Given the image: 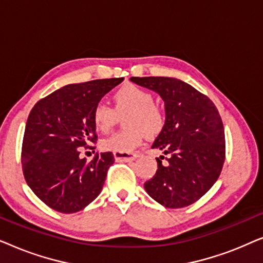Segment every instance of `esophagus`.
<instances>
[{"mask_svg": "<svg viewBox=\"0 0 263 263\" xmlns=\"http://www.w3.org/2000/svg\"><path fill=\"white\" fill-rule=\"evenodd\" d=\"M114 157H115V160H116V161H125V163H128V161H133L134 159H136V158H138L139 156L136 153H118V152H115Z\"/></svg>", "mask_w": 263, "mask_h": 263, "instance_id": "obj_1", "label": "esophagus"}]
</instances>
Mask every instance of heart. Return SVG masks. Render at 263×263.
Returning <instances> with one entry per match:
<instances>
[{"label": "heart", "instance_id": "b5f03b06", "mask_svg": "<svg viewBox=\"0 0 263 263\" xmlns=\"http://www.w3.org/2000/svg\"><path fill=\"white\" fill-rule=\"evenodd\" d=\"M114 109L99 103L92 111V123L97 132L106 134L118 120L124 116L125 130L111 135L100 141L103 151L130 153L141 145L143 136H156L163 130L165 116L159 106L154 104V96L145 88L127 84L112 95Z\"/></svg>", "mask_w": 263, "mask_h": 263}]
</instances>
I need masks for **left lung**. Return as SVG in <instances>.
Instances as JSON below:
<instances>
[{"label":"left lung","instance_id":"left-lung-1","mask_svg":"<svg viewBox=\"0 0 263 263\" xmlns=\"http://www.w3.org/2000/svg\"><path fill=\"white\" fill-rule=\"evenodd\" d=\"M139 86L157 92L165 103V124L152 148L158 170L145 183L148 195L166 208L196 202L220 176L225 161V134L213 102L186 82L175 78H130Z\"/></svg>","mask_w":263,"mask_h":263}]
</instances>
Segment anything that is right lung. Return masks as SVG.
<instances>
[{
    "mask_svg": "<svg viewBox=\"0 0 263 263\" xmlns=\"http://www.w3.org/2000/svg\"><path fill=\"white\" fill-rule=\"evenodd\" d=\"M122 81L112 78L67 85L39 100L28 115L21 151L24 176L52 210L75 213L102 192L114 154L96 153L87 161L80 158V149H95L89 146L97 141L92 111Z\"/></svg>",
    "mask_w": 263,
    "mask_h": 263,
    "instance_id": "right-lung-1",
    "label": "right lung"
}]
</instances>
